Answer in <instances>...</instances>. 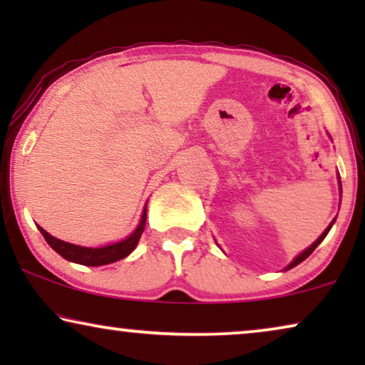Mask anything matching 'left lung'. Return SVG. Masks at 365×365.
<instances>
[{
  "instance_id": "8db88e82",
  "label": "left lung",
  "mask_w": 365,
  "mask_h": 365,
  "mask_svg": "<svg viewBox=\"0 0 365 365\" xmlns=\"http://www.w3.org/2000/svg\"><path fill=\"white\" fill-rule=\"evenodd\" d=\"M339 184H341V178H339ZM341 192H342V189H341ZM334 222H336V219H334V221H332L331 224H329L327 229H326V231H324V232L321 234V236H319L317 241H314V242L311 244V246H309V247L306 249V251H302L301 254H299V256H297L296 259H294V261H292L291 264H289V266H287L286 269H284V271H287V269H292V267H296L297 264H301L302 261H306V259H307L309 256H311V254L314 252V249H316V247L319 246V244H321V242L324 241V237H326V236H327V232L331 231V227H332V224H334Z\"/></svg>"
}]
</instances>
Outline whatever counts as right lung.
Listing matches in <instances>:
<instances>
[{"label": "right lung", "instance_id": "add662e5", "mask_svg": "<svg viewBox=\"0 0 365 365\" xmlns=\"http://www.w3.org/2000/svg\"><path fill=\"white\" fill-rule=\"evenodd\" d=\"M146 211L148 206H144L141 221H139L138 227L134 229L133 234H129V236L126 239H123V241L108 244V246L103 247L76 246V244L64 242L61 239L51 236V234L44 231L41 226H38V229L41 231L43 237L46 239L49 246H51L59 256L66 259V261L83 264V266H104V264H111L119 261V259H124L134 251V247H136L139 242V237H141V234L144 232V226H146Z\"/></svg>", "mask_w": 365, "mask_h": 365}]
</instances>
